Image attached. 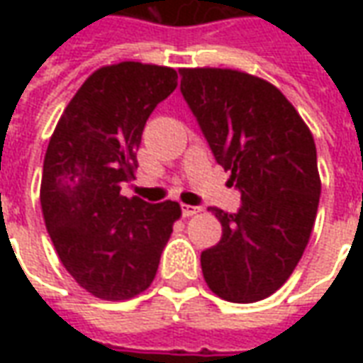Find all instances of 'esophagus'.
Here are the masks:
<instances>
[{"label":"esophagus","instance_id":"1","mask_svg":"<svg viewBox=\"0 0 363 363\" xmlns=\"http://www.w3.org/2000/svg\"><path fill=\"white\" fill-rule=\"evenodd\" d=\"M181 210L184 218H190V216H194V213L200 212V208H196V206H189V204H182Z\"/></svg>","mask_w":363,"mask_h":363}]
</instances>
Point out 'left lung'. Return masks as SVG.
I'll list each match as a JSON object with an SVG mask.
<instances>
[{
  "instance_id": "1",
  "label": "left lung",
  "mask_w": 363,
  "mask_h": 363,
  "mask_svg": "<svg viewBox=\"0 0 363 363\" xmlns=\"http://www.w3.org/2000/svg\"><path fill=\"white\" fill-rule=\"evenodd\" d=\"M181 93L213 157L241 192L220 220V243L200 257L206 284L233 303L272 296L303 255L320 196L315 142L274 85L237 69H181Z\"/></svg>"
}]
</instances>
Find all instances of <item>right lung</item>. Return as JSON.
Masks as SVG:
<instances>
[{
	"label": "right lung",
	"mask_w": 363,
	"mask_h": 363,
	"mask_svg": "<svg viewBox=\"0 0 363 363\" xmlns=\"http://www.w3.org/2000/svg\"><path fill=\"white\" fill-rule=\"evenodd\" d=\"M177 87L171 67L122 62L96 69L69 101L44 155L40 206L62 264L95 297L142 294L181 218L177 202L126 198L143 128Z\"/></svg>",
	"instance_id": "1"
}]
</instances>
